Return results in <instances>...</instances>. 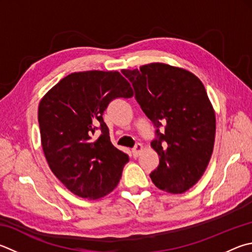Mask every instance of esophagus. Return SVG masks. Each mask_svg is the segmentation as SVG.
Wrapping results in <instances>:
<instances>
[{"label":"esophagus","instance_id":"34e87169","mask_svg":"<svg viewBox=\"0 0 252 252\" xmlns=\"http://www.w3.org/2000/svg\"><path fill=\"white\" fill-rule=\"evenodd\" d=\"M142 151H143V145L142 144H136L135 146H134V149L132 150V154H133V158H138L139 155L141 154V152Z\"/></svg>","mask_w":252,"mask_h":252}]
</instances>
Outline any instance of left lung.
<instances>
[{
  "instance_id": "left-lung-1",
  "label": "left lung",
  "mask_w": 252,
  "mask_h": 252,
  "mask_svg": "<svg viewBox=\"0 0 252 252\" xmlns=\"http://www.w3.org/2000/svg\"><path fill=\"white\" fill-rule=\"evenodd\" d=\"M132 82L135 99L154 126L165 123L151 143L159 164L150 174L158 189L182 194L193 187L212 158L216 116L203 82L193 72L164 63L140 69H123Z\"/></svg>"
}]
</instances>
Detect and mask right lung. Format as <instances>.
<instances>
[{"label": "right lung", "mask_w": 252, "mask_h": 252, "mask_svg": "<svg viewBox=\"0 0 252 252\" xmlns=\"http://www.w3.org/2000/svg\"><path fill=\"white\" fill-rule=\"evenodd\" d=\"M131 97L130 82L119 71L89 70L66 76L40 100L45 158L71 193L98 199L117 187L129 157L111 143L102 114L113 99Z\"/></svg>", "instance_id": "right-lung-1"}]
</instances>
